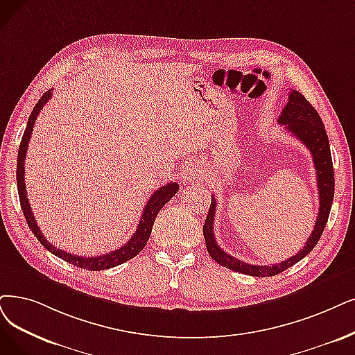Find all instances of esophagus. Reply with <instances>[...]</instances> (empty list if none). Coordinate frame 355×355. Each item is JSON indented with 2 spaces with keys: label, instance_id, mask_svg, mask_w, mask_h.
<instances>
[{
  "label": "esophagus",
  "instance_id": "obj_1",
  "mask_svg": "<svg viewBox=\"0 0 355 355\" xmlns=\"http://www.w3.org/2000/svg\"><path fill=\"white\" fill-rule=\"evenodd\" d=\"M185 178L188 180H201L204 178V172L202 170L195 166V164H191L187 170H185Z\"/></svg>",
  "mask_w": 355,
  "mask_h": 355
}]
</instances>
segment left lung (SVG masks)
Wrapping results in <instances>:
<instances>
[{"instance_id":"8db88e82","label":"left lung","mask_w":355,"mask_h":355,"mask_svg":"<svg viewBox=\"0 0 355 355\" xmlns=\"http://www.w3.org/2000/svg\"><path fill=\"white\" fill-rule=\"evenodd\" d=\"M278 123L284 125L286 130L295 137L309 148L313 164L316 168L318 178V191H319V214L315 223L313 232L306 240V245L300 252L294 257L274 265H250L240 261L232 254L225 253L216 242L214 237V216H216V200L211 196V205L208 209V216L204 224V237L205 245L209 257L218 262L220 265L232 269L236 272H242L252 277H272L287 268L293 266L299 261H302L306 254H309L313 248L318 245L319 239L324 230V225L328 223L329 212L334 200L335 191V178H334V166L331 157L329 139L328 134L324 131V125L319 116L318 110L311 106L306 97L297 90H291L288 94V102L286 107L282 109L281 116L278 118Z\"/></svg>"}]
</instances>
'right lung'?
I'll list each match as a JSON object with an SVG mask.
<instances>
[{
    "mask_svg": "<svg viewBox=\"0 0 355 355\" xmlns=\"http://www.w3.org/2000/svg\"><path fill=\"white\" fill-rule=\"evenodd\" d=\"M52 97V90H48L46 93L42 94V97L39 98V102L35 105L29 121H27V126L24 130L21 143L19 147V157H17V189H19V198H20V205L23 209L24 218L29 224L32 233L36 236V239L39 242L44 245L45 249H48L51 253H53L55 257L61 258L62 261L73 263L78 268L83 269H90V271H103V269H109L113 266H118L126 261L132 259L134 257L143 250L147 245V240L151 234V229L153 224L155 221V217H157L159 211L170 201V198H173L179 189V185L176 182H170L167 185L159 188L157 191H154L153 195L150 196V200L147 202V205L144 207L143 214H141L139 218V224L137 227L135 233L131 236V239L126 242L123 246H121L116 250H112L109 253L101 254V257H92V258H86V257H78V254L74 253H68L64 252L61 249H56L53 245H51V242L45 239L44 233L40 232L39 225L33 217V212L31 209V204L29 200H27V192H26V183H24V159H26V151H27V146H29V141L32 137V131H33V125L36 122V118L39 115V112L42 110L46 105V102Z\"/></svg>",
    "mask_w": 355,
    "mask_h": 355,
    "instance_id": "1",
    "label": "right lung"
}]
</instances>
